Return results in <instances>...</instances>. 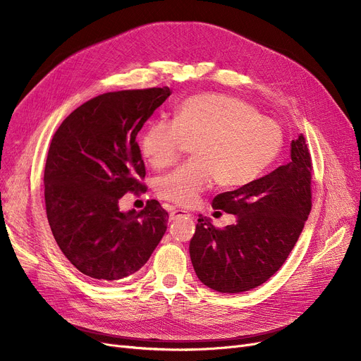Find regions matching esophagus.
<instances>
[{"label":"esophagus","instance_id":"1","mask_svg":"<svg viewBox=\"0 0 361 361\" xmlns=\"http://www.w3.org/2000/svg\"><path fill=\"white\" fill-rule=\"evenodd\" d=\"M183 216H192V214L187 212V211H183V209H173V211H171V214H169V219L171 221H176V219L183 218Z\"/></svg>","mask_w":361,"mask_h":361}]
</instances>
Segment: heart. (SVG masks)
Here are the masks:
<instances>
[{
    "label": "heart",
    "mask_w": 361,
    "mask_h": 361,
    "mask_svg": "<svg viewBox=\"0 0 361 361\" xmlns=\"http://www.w3.org/2000/svg\"><path fill=\"white\" fill-rule=\"evenodd\" d=\"M187 143L193 159L158 181V195L178 206L195 204L218 181L243 187L257 180L278 157L283 143L281 126L238 98L199 93L183 101L174 118L152 121L140 149L154 168L173 165Z\"/></svg>",
    "instance_id": "obj_1"
}]
</instances>
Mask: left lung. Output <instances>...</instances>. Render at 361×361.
<instances>
[{"mask_svg":"<svg viewBox=\"0 0 361 361\" xmlns=\"http://www.w3.org/2000/svg\"><path fill=\"white\" fill-rule=\"evenodd\" d=\"M312 157L302 135L291 161L237 190L215 196L214 209L237 215L216 228L199 215L190 241L197 278L219 293H243L267 282L287 260L312 211Z\"/></svg>","mask_w":361,"mask_h":361,"instance_id":"obj_1","label":"left lung"}]
</instances>
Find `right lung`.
I'll return each mask as SVG.
<instances>
[{"instance_id":"1","label":"right lung","mask_w":361,"mask_h":361,"mask_svg":"<svg viewBox=\"0 0 361 361\" xmlns=\"http://www.w3.org/2000/svg\"><path fill=\"white\" fill-rule=\"evenodd\" d=\"M169 94L166 86L99 94L74 109L51 140L47 218L63 255L93 282L136 274L166 231L168 212L158 200L140 212H121L118 200L146 192L136 136Z\"/></svg>"}]
</instances>
